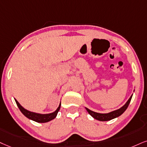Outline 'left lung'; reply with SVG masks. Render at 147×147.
I'll return each instance as SVG.
<instances>
[{
	"label": "left lung",
	"instance_id": "8db88e82",
	"mask_svg": "<svg viewBox=\"0 0 147 147\" xmlns=\"http://www.w3.org/2000/svg\"><path fill=\"white\" fill-rule=\"evenodd\" d=\"M132 95H133V94L130 96L129 99L127 101V102L123 105V106L121 107V108H119V109L114 110V111L108 112V113H99V112L92 111V110L88 109L86 107H85V108L87 110L88 114H89L92 117H93L95 119H97V120L100 121H110L112 120V119H115V118L119 117V116H121L125 111L127 108L128 106H129L130 101H131Z\"/></svg>",
	"mask_w": 147,
	"mask_h": 147
}]
</instances>
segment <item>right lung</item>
Listing matches in <instances>:
<instances>
[{
  "mask_svg": "<svg viewBox=\"0 0 147 147\" xmlns=\"http://www.w3.org/2000/svg\"><path fill=\"white\" fill-rule=\"evenodd\" d=\"M15 99L16 104L22 113L23 114L25 117L28 118V119H30V120L35 121V122L37 123H47L49 122V121L53 120L54 119H55L56 117L57 116L58 112H59L60 108H61V102H60L59 106L57 108V109L55 110V111L53 112H51V113L48 114H40V113H37V112L30 111V110H28L25 109L23 106H22L17 101V99L14 98Z\"/></svg>",
  "mask_w": 147,
  "mask_h": 147,
  "instance_id": "add662e5",
  "label": "right lung"
}]
</instances>
